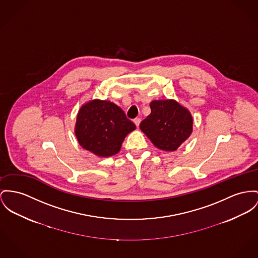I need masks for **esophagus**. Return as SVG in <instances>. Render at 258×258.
Segmentation results:
<instances>
[{"label": "esophagus", "instance_id": "esophagus-1", "mask_svg": "<svg viewBox=\"0 0 258 258\" xmlns=\"http://www.w3.org/2000/svg\"><path fill=\"white\" fill-rule=\"evenodd\" d=\"M134 123H135V124H136V126H137V127H139V125H140V123H141V118H139V117H137V118H135V119H134Z\"/></svg>", "mask_w": 258, "mask_h": 258}]
</instances>
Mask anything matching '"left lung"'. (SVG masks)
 Returning <instances> with one entry per match:
<instances>
[{"label": "left lung", "mask_w": 258, "mask_h": 258, "mask_svg": "<svg viewBox=\"0 0 258 258\" xmlns=\"http://www.w3.org/2000/svg\"><path fill=\"white\" fill-rule=\"evenodd\" d=\"M151 110V114L141 122L140 129L156 148L176 151L192 131L189 110L173 100L153 101Z\"/></svg>", "instance_id": "obj_1"}]
</instances>
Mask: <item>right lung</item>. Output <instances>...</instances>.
Masks as SVG:
<instances>
[{
	"label": "right lung",
	"instance_id": "right-lung-1",
	"mask_svg": "<svg viewBox=\"0 0 258 258\" xmlns=\"http://www.w3.org/2000/svg\"><path fill=\"white\" fill-rule=\"evenodd\" d=\"M136 129L116 104L94 100L84 104L77 115L75 134L82 148L99 156L120 151L125 137Z\"/></svg>",
	"mask_w": 258,
	"mask_h": 258
}]
</instances>
